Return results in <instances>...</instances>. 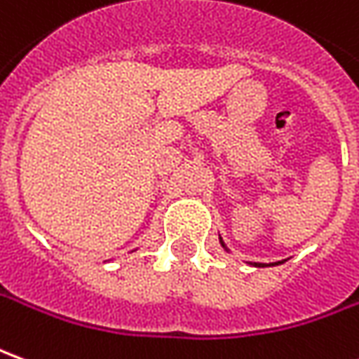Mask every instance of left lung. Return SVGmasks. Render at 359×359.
I'll use <instances>...</instances> for the list:
<instances>
[{
    "label": "left lung",
    "mask_w": 359,
    "mask_h": 359,
    "mask_svg": "<svg viewBox=\"0 0 359 359\" xmlns=\"http://www.w3.org/2000/svg\"><path fill=\"white\" fill-rule=\"evenodd\" d=\"M222 245H223V241H222ZM223 247H225V245H223ZM274 264H280V262H274ZM274 264H272V266H274ZM255 266H264V264H255Z\"/></svg>",
    "instance_id": "1"
}]
</instances>
